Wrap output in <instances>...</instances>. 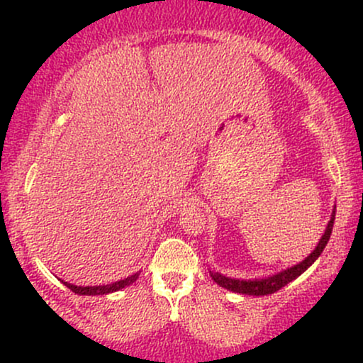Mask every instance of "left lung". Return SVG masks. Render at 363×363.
<instances>
[{"label": "left lung", "mask_w": 363, "mask_h": 363, "mask_svg": "<svg viewBox=\"0 0 363 363\" xmlns=\"http://www.w3.org/2000/svg\"><path fill=\"white\" fill-rule=\"evenodd\" d=\"M333 223H335V210H333L331 220H329L326 230H324V234H323V237H320L319 244L315 245L314 251H312L309 256L306 257V259L298 262V264L291 266V268H289V269H283V272L273 274V277L261 278V280H237V278H228V277H223V274H220V273L210 272L211 278H213V281L218 283L220 286H223V289H227L230 291H235V294L256 295V297H259V295L274 294V291L283 289L286 283L294 281L295 278L301 277V274L306 272L307 268H309L312 262L318 259V257L320 256V252H323L324 247H326L329 237H331Z\"/></svg>", "instance_id": "8db88e82"}]
</instances>
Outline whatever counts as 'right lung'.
<instances>
[{
  "mask_svg": "<svg viewBox=\"0 0 363 363\" xmlns=\"http://www.w3.org/2000/svg\"><path fill=\"white\" fill-rule=\"evenodd\" d=\"M138 277H140V272L131 274V277L124 278V280L109 283V285H97V286H77V285H72V283H68V281H62V283H65L69 290L74 291V294H78V295H107V294H112V291H118L121 289H124V286L131 285V283H135L136 280H138Z\"/></svg>",
  "mask_w": 363,
  "mask_h": 363,
  "instance_id": "right-lung-1",
  "label": "right lung"
}]
</instances>
